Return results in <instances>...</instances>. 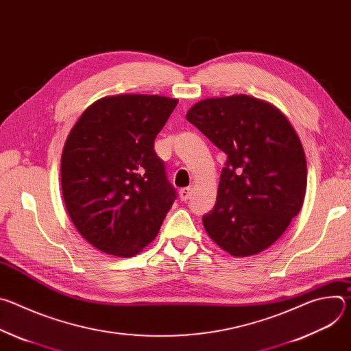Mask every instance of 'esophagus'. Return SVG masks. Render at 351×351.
<instances>
[{"label":"esophagus","instance_id":"34e87169","mask_svg":"<svg viewBox=\"0 0 351 351\" xmlns=\"http://www.w3.org/2000/svg\"><path fill=\"white\" fill-rule=\"evenodd\" d=\"M191 191H193V189L189 186V187H183V189H180V191H179V197H180V199L182 202H187V199L190 198V195H191Z\"/></svg>","mask_w":351,"mask_h":351}]
</instances>
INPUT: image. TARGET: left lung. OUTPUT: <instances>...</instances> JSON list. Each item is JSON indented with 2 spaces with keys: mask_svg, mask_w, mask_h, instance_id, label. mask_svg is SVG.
I'll list each match as a JSON object with an SVG mask.
<instances>
[{
  "mask_svg": "<svg viewBox=\"0 0 351 351\" xmlns=\"http://www.w3.org/2000/svg\"><path fill=\"white\" fill-rule=\"evenodd\" d=\"M187 121L226 154L210 237L234 257L261 253L300 213L307 187L304 149L287 118L245 94L207 98Z\"/></svg>",
  "mask_w": 351,
  "mask_h": 351,
  "instance_id": "8db88e82",
  "label": "left lung"
}]
</instances>
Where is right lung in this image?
<instances>
[{
	"label": "right lung",
	"mask_w": 351,
	"mask_h": 351,
	"mask_svg": "<svg viewBox=\"0 0 351 351\" xmlns=\"http://www.w3.org/2000/svg\"><path fill=\"white\" fill-rule=\"evenodd\" d=\"M178 106L161 95L98 99L71 130L61 158L68 214L95 248L133 257L152 243L178 197L154 141Z\"/></svg>",
	"instance_id": "1"
}]
</instances>
